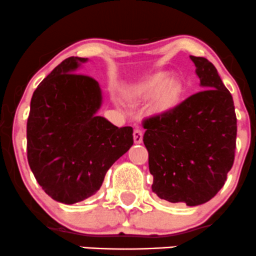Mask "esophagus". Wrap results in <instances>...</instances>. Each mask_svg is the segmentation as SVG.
Listing matches in <instances>:
<instances>
[{
	"mask_svg": "<svg viewBox=\"0 0 256 256\" xmlns=\"http://www.w3.org/2000/svg\"><path fill=\"white\" fill-rule=\"evenodd\" d=\"M142 140H143V134L142 131L140 130V128H134V141L136 144H138V143H142Z\"/></svg>",
	"mask_w": 256,
	"mask_h": 256,
	"instance_id": "obj_1",
	"label": "esophagus"
}]
</instances>
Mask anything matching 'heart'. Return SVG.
<instances>
[{
    "label": "heart",
    "instance_id": "obj_1",
    "mask_svg": "<svg viewBox=\"0 0 256 256\" xmlns=\"http://www.w3.org/2000/svg\"><path fill=\"white\" fill-rule=\"evenodd\" d=\"M184 87L182 81L168 72H159L150 75L138 85L130 87L128 96L136 100H152L150 110L154 114H166L181 103Z\"/></svg>",
    "mask_w": 256,
    "mask_h": 256
}]
</instances>
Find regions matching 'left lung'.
<instances>
[{"label": "left lung", "mask_w": 256, "mask_h": 256, "mask_svg": "<svg viewBox=\"0 0 256 256\" xmlns=\"http://www.w3.org/2000/svg\"><path fill=\"white\" fill-rule=\"evenodd\" d=\"M203 91L174 110L143 122V143L153 175L152 190L190 206L214 198L234 162L237 118L233 98L214 64L190 56Z\"/></svg>", "instance_id": "obj_1"}]
</instances>
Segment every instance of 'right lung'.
Segmentation results:
<instances>
[{"instance_id":"1","label":"right lung","mask_w":256,"mask_h":256,"mask_svg":"<svg viewBox=\"0 0 256 256\" xmlns=\"http://www.w3.org/2000/svg\"><path fill=\"white\" fill-rule=\"evenodd\" d=\"M86 58L69 57L34 91L26 124L28 162L54 200L74 204L102 186L109 168L134 144L132 128H116L96 113L100 85L76 69Z\"/></svg>"}]
</instances>
